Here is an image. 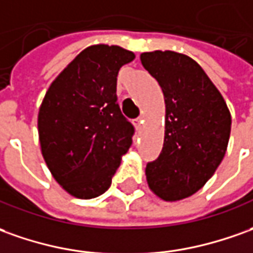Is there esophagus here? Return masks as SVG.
<instances>
[{
	"label": "esophagus",
	"instance_id": "1",
	"mask_svg": "<svg viewBox=\"0 0 253 253\" xmlns=\"http://www.w3.org/2000/svg\"><path fill=\"white\" fill-rule=\"evenodd\" d=\"M142 124H143V117H137L136 120H133V125H135V128H136V130L140 129Z\"/></svg>",
	"mask_w": 253,
	"mask_h": 253
}]
</instances>
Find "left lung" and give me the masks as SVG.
<instances>
[{"instance_id": "left-lung-1", "label": "left lung", "mask_w": 253, "mask_h": 253, "mask_svg": "<svg viewBox=\"0 0 253 253\" xmlns=\"http://www.w3.org/2000/svg\"><path fill=\"white\" fill-rule=\"evenodd\" d=\"M140 60L165 100L161 154L147 164L150 190L164 201L193 196L215 173L227 150L231 116L220 92L191 57L173 50L144 52Z\"/></svg>"}]
</instances>
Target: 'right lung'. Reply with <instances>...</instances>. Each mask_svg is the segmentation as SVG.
Returning <instances> with one entry per match:
<instances>
[{
  "mask_svg": "<svg viewBox=\"0 0 253 253\" xmlns=\"http://www.w3.org/2000/svg\"><path fill=\"white\" fill-rule=\"evenodd\" d=\"M135 53L92 45L67 64L46 90L38 111L41 153L69 194H103L132 144L133 125L117 103V76Z\"/></svg>",
  "mask_w": 253,
  "mask_h": 253,
  "instance_id": "right-lung-1",
  "label": "right lung"
}]
</instances>
